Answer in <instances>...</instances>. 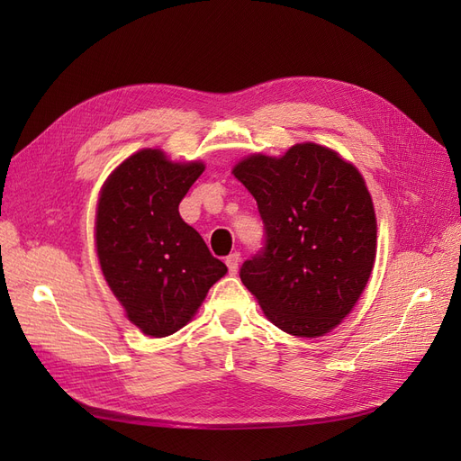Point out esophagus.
Segmentation results:
<instances>
[{
	"label": "esophagus",
	"mask_w": 461,
	"mask_h": 461,
	"mask_svg": "<svg viewBox=\"0 0 461 461\" xmlns=\"http://www.w3.org/2000/svg\"><path fill=\"white\" fill-rule=\"evenodd\" d=\"M225 263H227V267H229V271L234 275L236 271H239V263H240V254L239 252H232V254H229L227 258H225Z\"/></svg>",
	"instance_id": "obj_1"
}]
</instances>
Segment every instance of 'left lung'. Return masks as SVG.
<instances>
[{"label":"left lung","mask_w":461,"mask_h":461,"mask_svg":"<svg viewBox=\"0 0 461 461\" xmlns=\"http://www.w3.org/2000/svg\"><path fill=\"white\" fill-rule=\"evenodd\" d=\"M258 202L265 246L240 267L275 327L323 337L352 312L375 263L376 219L364 176L313 142L283 158L254 153L232 169Z\"/></svg>","instance_id":"obj_1"}]
</instances>
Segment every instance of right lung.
I'll return each instance as SVG.
<instances>
[{
  "label": "right lung",
  "instance_id": "obj_1",
  "mask_svg": "<svg viewBox=\"0 0 461 461\" xmlns=\"http://www.w3.org/2000/svg\"><path fill=\"white\" fill-rule=\"evenodd\" d=\"M203 169L202 161L173 163L146 148L124 159L100 192L97 259L129 321L148 337L183 329L227 273L178 213Z\"/></svg>",
  "mask_w": 461,
  "mask_h": 461
}]
</instances>
